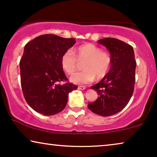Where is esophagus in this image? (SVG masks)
<instances>
[{
	"label": "esophagus",
	"mask_w": 157,
	"mask_h": 157,
	"mask_svg": "<svg viewBox=\"0 0 157 157\" xmlns=\"http://www.w3.org/2000/svg\"><path fill=\"white\" fill-rule=\"evenodd\" d=\"M78 89L80 90H84L86 89V87L84 86H78Z\"/></svg>",
	"instance_id": "1"
}]
</instances>
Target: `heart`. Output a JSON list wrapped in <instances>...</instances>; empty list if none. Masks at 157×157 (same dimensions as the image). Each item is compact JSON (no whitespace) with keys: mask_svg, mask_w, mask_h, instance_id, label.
<instances>
[{"mask_svg":"<svg viewBox=\"0 0 157 157\" xmlns=\"http://www.w3.org/2000/svg\"><path fill=\"white\" fill-rule=\"evenodd\" d=\"M78 61L83 62V71L76 73L71 77V81L77 84L92 82L96 77L100 80L104 78L111 68V55L106 51L92 44H86L78 46L76 54L71 49H68L61 58V67L66 74H74L77 69Z\"/></svg>","mask_w":157,"mask_h":157,"instance_id":"b5f03b06","label":"heart"}]
</instances>
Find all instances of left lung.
Segmentation results:
<instances>
[{
	"instance_id": "left-lung-1",
	"label": "left lung",
	"mask_w": 157,
	"mask_h": 157,
	"mask_svg": "<svg viewBox=\"0 0 157 157\" xmlns=\"http://www.w3.org/2000/svg\"><path fill=\"white\" fill-rule=\"evenodd\" d=\"M110 52L111 68L101 81L91 87L97 91L98 97L88 104L92 112L109 117L121 111L132 98L135 84V61L133 47L117 38L98 40Z\"/></svg>"
}]
</instances>
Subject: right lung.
<instances>
[{
	"instance_id": "1",
	"label": "right lung",
	"mask_w": 157,
	"mask_h": 157,
	"mask_svg": "<svg viewBox=\"0 0 157 157\" xmlns=\"http://www.w3.org/2000/svg\"><path fill=\"white\" fill-rule=\"evenodd\" d=\"M75 38L44 34L28 42L20 61L21 83L23 96L33 110L46 116L63 111L68 95L78 86L68 82L61 58L74 46ZM61 81L66 83H59Z\"/></svg>"
}]
</instances>
